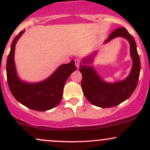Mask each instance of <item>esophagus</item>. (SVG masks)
I'll return each instance as SVG.
<instances>
[{
	"label": "esophagus",
	"instance_id": "esophagus-1",
	"mask_svg": "<svg viewBox=\"0 0 150 150\" xmlns=\"http://www.w3.org/2000/svg\"><path fill=\"white\" fill-rule=\"evenodd\" d=\"M75 65L77 67V68H79L80 66L81 65V62L80 61L79 59H78L75 60Z\"/></svg>",
	"mask_w": 150,
	"mask_h": 150
}]
</instances>
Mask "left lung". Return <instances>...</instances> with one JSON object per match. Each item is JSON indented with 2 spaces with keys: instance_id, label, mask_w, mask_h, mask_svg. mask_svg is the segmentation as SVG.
I'll list each match as a JSON object with an SVG mask.
<instances>
[{
  "instance_id": "obj_1",
  "label": "left lung",
  "mask_w": 150,
  "mask_h": 150,
  "mask_svg": "<svg viewBox=\"0 0 150 150\" xmlns=\"http://www.w3.org/2000/svg\"><path fill=\"white\" fill-rule=\"evenodd\" d=\"M117 37L124 38L130 43L133 66L131 72L125 80L115 83L105 82L98 75L94 68L89 64L93 62L96 52L83 59L80 66L79 70L83 77L81 86L85 96L92 104L102 108L115 107L128 99L137 88L139 78L140 59L134 37L126 29L120 28L113 31L104 41V43H108Z\"/></svg>"
}]
</instances>
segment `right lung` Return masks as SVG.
I'll list each match as a JSON object with an SVG mask.
<instances>
[{
  "instance_id": "1",
  "label": "right lung",
  "mask_w": 150,
  "mask_h": 150,
  "mask_svg": "<svg viewBox=\"0 0 150 150\" xmlns=\"http://www.w3.org/2000/svg\"><path fill=\"white\" fill-rule=\"evenodd\" d=\"M24 32L21 31L14 38L11 46L6 62L8 87L19 103L36 111H46L57 107L61 102L67 79L76 69L75 61L60 65L49 78L41 82L33 83L21 81L16 73L14 52L16 42Z\"/></svg>"
}]
</instances>
